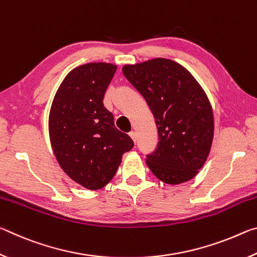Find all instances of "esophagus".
<instances>
[{
  "label": "esophagus",
  "instance_id": "1",
  "mask_svg": "<svg viewBox=\"0 0 257 257\" xmlns=\"http://www.w3.org/2000/svg\"><path fill=\"white\" fill-rule=\"evenodd\" d=\"M129 136H130V137H132V139H133V141H134L135 143H136V141H137V136H136V133H135V132H130V133H129Z\"/></svg>",
  "mask_w": 257,
  "mask_h": 257
}]
</instances>
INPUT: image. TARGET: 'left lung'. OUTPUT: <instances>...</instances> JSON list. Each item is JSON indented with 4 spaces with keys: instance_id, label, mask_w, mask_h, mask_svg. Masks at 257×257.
Returning a JSON list of instances; mask_svg holds the SVG:
<instances>
[{
    "instance_id": "obj_1",
    "label": "left lung",
    "mask_w": 257,
    "mask_h": 257,
    "mask_svg": "<svg viewBox=\"0 0 257 257\" xmlns=\"http://www.w3.org/2000/svg\"><path fill=\"white\" fill-rule=\"evenodd\" d=\"M122 72L145 98L159 133L146 164L169 185L189 181L210 154L214 118L211 103L194 76L175 61L156 58L125 64Z\"/></svg>"
}]
</instances>
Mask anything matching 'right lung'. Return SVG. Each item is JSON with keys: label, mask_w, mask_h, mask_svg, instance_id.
Instances as JSON below:
<instances>
[{"label": "right lung", "mask_w": 257, "mask_h": 257, "mask_svg": "<svg viewBox=\"0 0 257 257\" xmlns=\"http://www.w3.org/2000/svg\"><path fill=\"white\" fill-rule=\"evenodd\" d=\"M116 71L106 62L82 64L68 73L52 102L49 134L52 150L69 178L97 190L114 177L125 152L134 147L115 128L103 98Z\"/></svg>", "instance_id": "obj_1"}]
</instances>
